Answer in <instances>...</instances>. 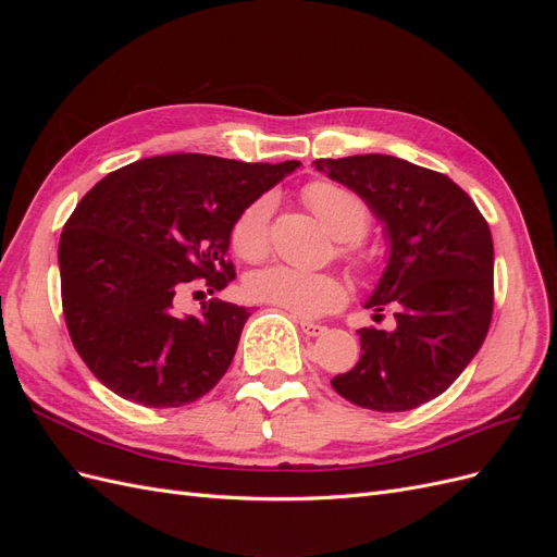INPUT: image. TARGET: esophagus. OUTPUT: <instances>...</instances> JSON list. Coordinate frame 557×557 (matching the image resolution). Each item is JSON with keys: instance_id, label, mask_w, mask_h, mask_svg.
<instances>
[{"instance_id": "1", "label": "esophagus", "mask_w": 557, "mask_h": 557, "mask_svg": "<svg viewBox=\"0 0 557 557\" xmlns=\"http://www.w3.org/2000/svg\"><path fill=\"white\" fill-rule=\"evenodd\" d=\"M299 327H301V332H305L307 336H323L327 332L325 325L311 323V320H299Z\"/></svg>"}]
</instances>
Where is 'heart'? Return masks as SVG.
Listing matches in <instances>:
<instances>
[{"mask_svg":"<svg viewBox=\"0 0 557 557\" xmlns=\"http://www.w3.org/2000/svg\"><path fill=\"white\" fill-rule=\"evenodd\" d=\"M305 201L311 211L327 225L334 237L342 239L339 252L358 272L372 267V252L358 237L369 225L367 201L356 193L334 181H311L305 188ZM272 215L274 197L262 195L237 215L230 230L232 250L242 260H262L272 244ZM246 295L252 301L276 307L290 315L315 318L342 307L346 297L344 283L334 274L305 272L288 264H274L252 272L246 278Z\"/></svg>","mask_w":557,"mask_h":557,"instance_id":"1","label":"heart"}]
</instances>
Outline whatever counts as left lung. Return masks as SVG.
Here are the masks:
<instances>
[{"instance_id":"1","label":"left lung","mask_w":557,"mask_h":557,"mask_svg":"<svg viewBox=\"0 0 557 557\" xmlns=\"http://www.w3.org/2000/svg\"><path fill=\"white\" fill-rule=\"evenodd\" d=\"M313 164L356 190L391 239V260L364 307L395 309V330H358L360 360L332 387L362 409H416L448 391L491 327V227L458 183L425 166L379 153Z\"/></svg>"}]
</instances>
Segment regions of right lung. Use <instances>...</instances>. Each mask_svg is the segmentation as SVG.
I'll use <instances>...</instances> for the list:
<instances>
[{
  "instance_id": "add662e5",
  "label": "right lung",
  "mask_w": 557,
  "mask_h": 557,
  "mask_svg": "<svg viewBox=\"0 0 557 557\" xmlns=\"http://www.w3.org/2000/svg\"><path fill=\"white\" fill-rule=\"evenodd\" d=\"M281 164L174 153L111 172L64 223L58 262L72 344L97 381L148 409L183 407L223 379L248 309L211 299L181 315V290L234 278L237 215L290 174Z\"/></svg>"
}]
</instances>
